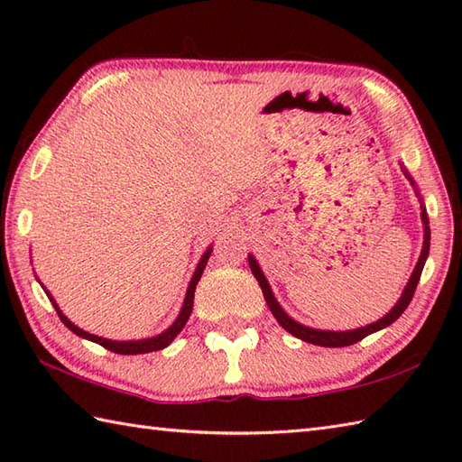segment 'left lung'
Returning a JSON list of instances; mask_svg holds the SVG:
<instances>
[{
    "instance_id": "left-lung-1",
    "label": "left lung",
    "mask_w": 462,
    "mask_h": 462,
    "mask_svg": "<svg viewBox=\"0 0 462 462\" xmlns=\"http://www.w3.org/2000/svg\"><path fill=\"white\" fill-rule=\"evenodd\" d=\"M403 169L405 176L409 179L411 186H413L419 200H420V220H423V250H420V256H419V262L417 266L413 270V273H411V278L407 282V286L403 290V293H401L399 301L395 303L393 308L389 310V313H385L381 319L369 323V326H363V328H357V329H346V331H331V329H313V328H308L303 326V323L291 319L286 311H283V308L278 303L276 296H273V291L270 288V283L266 280V276H263V272L260 268V263L256 262V258L248 256V263H250V270L254 276H256L260 288H262V293H263V300H266L270 311L273 313V318L278 319L280 326L286 329L288 333H291V336H296L298 339L301 341H308V343H313V346H319V347H346V346H353V343L361 341L363 337L371 336V333H375L383 328H387L393 323L395 319H399L401 313H403L407 310V306L411 303V300H413V293L417 290V283H419V278H420V272H423L425 268V262L429 258V246H430V228H429V216H427V208H425V202L423 199H420V192L417 189L415 180L411 179V174L405 171V166H401Z\"/></svg>"
}]
</instances>
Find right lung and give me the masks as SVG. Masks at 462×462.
Segmentation results:
<instances>
[{
	"instance_id": "right-lung-1",
	"label": "right lung",
	"mask_w": 462,
	"mask_h": 462,
	"mask_svg": "<svg viewBox=\"0 0 462 462\" xmlns=\"http://www.w3.org/2000/svg\"><path fill=\"white\" fill-rule=\"evenodd\" d=\"M210 254H212V246L206 248V252L202 254V258H200V262H199V266H196V270H194V273H192V280H190V283H189V290H186L184 303H182V308H180L179 318H176V319L172 321V326H169V329H164L162 333H159V336L146 337V339L115 341V339H106V337L93 336V333L85 331V329H81V328H77L73 321H69V318L65 316V313H63L61 310H59L57 301L51 298V293H49V291L45 290V286H42V288L45 290L49 301L53 303V308H55V311H57L59 319H61V321L65 323V326H67L69 329H71L73 333H77V336L83 337V339H89V341H93V343H99V346H103L105 349H109V351H113V353H121V356H139V353H151V351H159V349L169 347L171 343L174 341V337L179 336V333L182 331V328L186 326V321H189L190 313H192L196 283L200 282V276H202V272H204V268H206V263H208ZM37 280H39V278H37ZM39 283H42V282H39Z\"/></svg>"
}]
</instances>
